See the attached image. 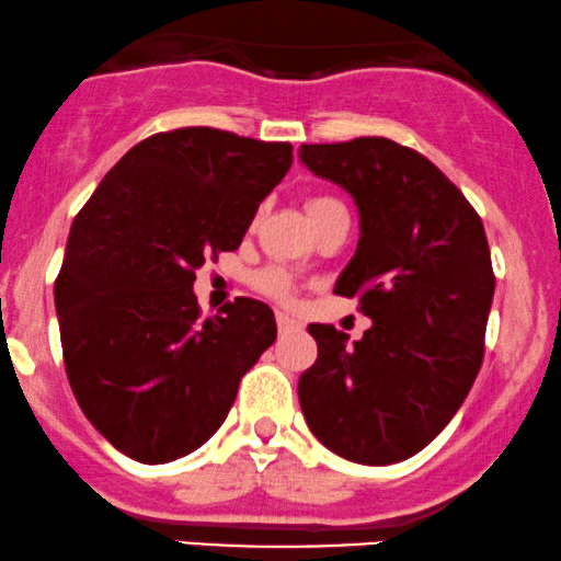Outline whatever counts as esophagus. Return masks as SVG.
<instances>
[{
  "instance_id": "34e87169",
  "label": "esophagus",
  "mask_w": 561,
  "mask_h": 561,
  "mask_svg": "<svg viewBox=\"0 0 561 561\" xmlns=\"http://www.w3.org/2000/svg\"><path fill=\"white\" fill-rule=\"evenodd\" d=\"M275 322H278L280 335H286V333H291V330H299V328H301V324L296 322L291 314H286V312H278V314H275Z\"/></svg>"
}]
</instances>
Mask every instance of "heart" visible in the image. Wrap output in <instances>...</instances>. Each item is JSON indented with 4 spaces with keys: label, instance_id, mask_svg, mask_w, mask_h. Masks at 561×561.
<instances>
[{
    "label": "heart",
    "instance_id": "heart-1",
    "mask_svg": "<svg viewBox=\"0 0 561 561\" xmlns=\"http://www.w3.org/2000/svg\"><path fill=\"white\" fill-rule=\"evenodd\" d=\"M337 207H343V205L333 197H312V199H307V216H309V220H314V218H320L322 213L337 210ZM260 283L270 296H275V299H286V301L291 299V294H294L291 278H288L283 270H267V273L260 278Z\"/></svg>",
    "mask_w": 561,
    "mask_h": 561
}]
</instances>
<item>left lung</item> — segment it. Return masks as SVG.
Here are the masks:
<instances>
[{
	"instance_id": "obj_1",
	"label": "left lung",
	"mask_w": 561,
	"mask_h": 561,
	"mask_svg": "<svg viewBox=\"0 0 561 561\" xmlns=\"http://www.w3.org/2000/svg\"><path fill=\"white\" fill-rule=\"evenodd\" d=\"M299 161L354 199L362 237L335 294L358 296L371 320L354 343L309 324L304 419L341 458L390 466L437 437L479 375L494 299L486 233L437 165L387 137L301 145Z\"/></svg>"
}]
</instances>
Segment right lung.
I'll return each mask as SVG.
<instances>
[{
  "label": "right lung",
  "instance_id": "right-lung-1",
  "mask_svg": "<svg viewBox=\"0 0 561 561\" xmlns=\"http://www.w3.org/2000/svg\"><path fill=\"white\" fill-rule=\"evenodd\" d=\"M294 163L288 142L184 127L137 142L75 218L54 286L61 351L85 419L127 458L203 447L275 341L267 304L199 320L195 270L241 244Z\"/></svg>",
  "mask_w": 561,
  "mask_h": 561
}]
</instances>
